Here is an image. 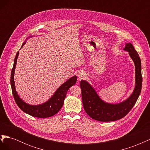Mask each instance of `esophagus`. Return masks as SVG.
I'll return each mask as SVG.
<instances>
[{
	"instance_id": "obj_1",
	"label": "esophagus",
	"mask_w": 150,
	"mask_h": 150,
	"mask_svg": "<svg viewBox=\"0 0 150 150\" xmlns=\"http://www.w3.org/2000/svg\"><path fill=\"white\" fill-rule=\"evenodd\" d=\"M84 76H85V74H84V72H79V74H78V77L79 78V79H83Z\"/></svg>"
}]
</instances>
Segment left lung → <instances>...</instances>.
Segmentation results:
<instances>
[{
	"instance_id": "obj_1",
	"label": "left lung",
	"mask_w": 150,
	"mask_h": 150,
	"mask_svg": "<svg viewBox=\"0 0 150 150\" xmlns=\"http://www.w3.org/2000/svg\"><path fill=\"white\" fill-rule=\"evenodd\" d=\"M129 52L135 65L136 84L131 96L124 102L111 104L103 102L94 89L85 81H81L83 106L86 113L91 118L99 121H113L124 117L133 108L139 96L142 87V75L141 59L137 51L131 43L126 44L124 49Z\"/></svg>"
}]
</instances>
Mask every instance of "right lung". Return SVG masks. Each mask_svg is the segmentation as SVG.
<instances>
[{
    "label": "right lung",
    "instance_id": "right-lung-1",
    "mask_svg": "<svg viewBox=\"0 0 150 150\" xmlns=\"http://www.w3.org/2000/svg\"><path fill=\"white\" fill-rule=\"evenodd\" d=\"M25 42H24L21 47L24 46ZM19 51L17 52L16 56L14 59V63L12 69L11 76V84L12 88V91L15 101L17 106L22 111L27 113L32 116L37 117H49L54 115H56L59 112L64 104V100L66 98L67 91L76 84L77 77L73 76L71 78L68 79L66 83L62 84L57 90L54 93L52 98L49 101L42 104L37 106H31L26 104L18 96L16 91L15 83H14V71L17 64V57L19 56Z\"/></svg>",
    "mask_w": 150,
    "mask_h": 150
}]
</instances>
